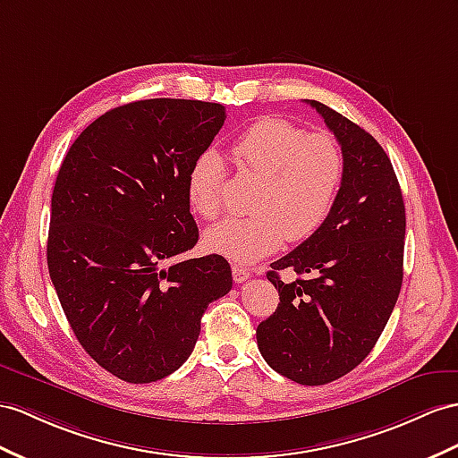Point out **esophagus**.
I'll use <instances>...</instances> for the list:
<instances>
[{"label": "esophagus", "instance_id": "obj_1", "mask_svg": "<svg viewBox=\"0 0 458 458\" xmlns=\"http://www.w3.org/2000/svg\"><path fill=\"white\" fill-rule=\"evenodd\" d=\"M232 276H233V280H236V283H245V280L251 276V271H250V268L242 267V265H233L232 267Z\"/></svg>", "mask_w": 458, "mask_h": 458}]
</instances>
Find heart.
Segmentation results:
<instances>
[{
  "instance_id": "1",
  "label": "heart",
  "mask_w": 458,
  "mask_h": 458,
  "mask_svg": "<svg viewBox=\"0 0 458 458\" xmlns=\"http://www.w3.org/2000/svg\"><path fill=\"white\" fill-rule=\"evenodd\" d=\"M245 172L261 175L253 215L225 218L205 232L210 253L236 263H255L284 240L311 238L331 215L344 178V152L331 133H308L284 117H261L233 143ZM226 168L215 148L199 155L187 174V201L199 216L213 220L222 210Z\"/></svg>"
}]
</instances>
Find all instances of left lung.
<instances>
[{"mask_svg": "<svg viewBox=\"0 0 458 458\" xmlns=\"http://www.w3.org/2000/svg\"><path fill=\"white\" fill-rule=\"evenodd\" d=\"M344 152V178L325 225L267 273L280 303L257 327V346L276 373L325 385L366 360L403 284L406 215L386 152L366 129L310 100ZM299 278L283 284L278 270Z\"/></svg>", "mask_w": 458, "mask_h": 458, "instance_id": "8db88e82", "label": "left lung"}]
</instances>
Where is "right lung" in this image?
Returning a JSON list of instances; mask_svg holds the SVG:
<instances>
[{"instance_id":"add662e5","label":"right lung","mask_w":458,"mask_h":458,"mask_svg":"<svg viewBox=\"0 0 458 458\" xmlns=\"http://www.w3.org/2000/svg\"><path fill=\"white\" fill-rule=\"evenodd\" d=\"M225 120L216 102L123 104L75 139L57 172L50 278L81 346L127 383L178 369L208 303L232 288L225 257L174 261L199 240L187 174Z\"/></svg>"}]
</instances>
